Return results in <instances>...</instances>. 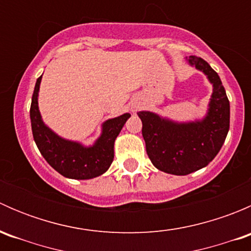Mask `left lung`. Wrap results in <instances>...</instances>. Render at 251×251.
<instances>
[{"mask_svg": "<svg viewBox=\"0 0 251 251\" xmlns=\"http://www.w3.org/2000/svg\"><path fill=\"white\" fill-rule=\"evenodd\" d=\"M206 76L212 93L206 114L192 121H176L153 111H138L147 154L158 170L184 176L209 165L229 130V102L217 73L201 58H186Z\"/></svg>", "mask_w": 251, "mask_h": 251, "instance_id": "obj_1", "label": "left lung"}]
</instances>
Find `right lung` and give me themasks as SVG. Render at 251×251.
I'll use <instances>...</instances> for the list:
<instances>
[{"label": "right lung", "instance_id": "right-lung-1", "mask_svg": "<svg viewBox=\"0 0 251 251\" xmlns=\"http://www.w3.org/2000/svg\"><path fill=\"white\" fill-rule=\"evenodd\" d=\"M41 78L42 75L36 81L30 108L32 136L40 153L57 173L67 178L90 179L103 175L113 163L116 137L131 115L125 113L105 120L100 137L91 146L63 138L42 120L39 109Z\"/></svg>", "mask_w": 251, "mask_h": 251}]
</instances>
